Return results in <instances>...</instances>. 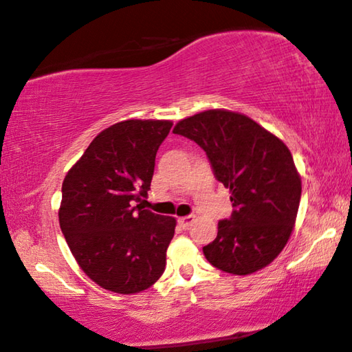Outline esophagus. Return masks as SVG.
<instances>
[{"instance_id": "esophagus-1", "label": "esophagus", "mask_w": 352, "mask_h": 352, "mask_svg": "<svg viewBox=\"0 0 352 352\" xmlns=\"http://www.w3.org/2000/svg\"><path fill=\"white\" fill-rule=\"evenodd\" d=\"M192 221H195V217H192V215L180 217V219H178V225H180L182 228H188V226L192 225Z\"/></svg>"}]
</instances>
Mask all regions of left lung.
<instances>
[{
    "label": "left lung",
    "mask_w": 352,
    "mask_h": 352,
    "mask_svg": "<svg viewBox=\"0 0 352 352\" xmlns=\"http://www.w3.org/2000/svg\"><path fill=\"white\" fill-rule=\"evenodd\" d=\"M174 133L195 140L217 180L230 188L231 219L202 247L225 273L247 276L268 266L294 231L301 177L284 142L242 113L206 110L178 121Z\"/></svg>",
    "instance_id": "1"
}]
</instances>
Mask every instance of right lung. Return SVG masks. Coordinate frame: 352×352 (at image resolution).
<instances>
[{"instance_id": "add662e5", "label": "right lung", "mask_w": 352, "mask_h": 352, "mask_svg": "<svg viewBox=\"0 0 352 352\" xmlns=\"http://www.w3.org/2000/svg\"><path fill=\"white\" fill-rule=\"evenodd\" d=\"M170 127L166 120L107 127L62 183L58 223L79 268L102 289L138 294L164 273L177 221L132 204L146 197Z\"/></svg>"}]
</instances>
